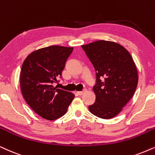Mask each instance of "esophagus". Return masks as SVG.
<instances>
[{
    "label": "esophagus",
    "instance_id": "34e87169",
    "mask_svg": "<svg viewBox=\"0 0 155 155\" xmlns=\"http://www.w3.org/2000/svg\"><path fill=\"white\" fill-rule=\"evenodd\" d=\"M85 91H86V89H84L83 91H77V92H76V93H77V94H78V95H80V96H81V95L83 94H84V92H85Z\"/></svg>",
    "mask_w": 155,
    "mask_h": 155
}]
</instances>
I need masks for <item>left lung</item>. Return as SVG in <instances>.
Segmentation results:
<instances>
[{
  "mask_svg": "<svg viewBox=\"0 0 155 155\" xmlns=\"http://www.w3.org/2000/svg\"><path fill=\"white\" fill-rule=\"evenodd\" d=\"M81 47L96 71V100L89 106L90 112L101 119L113 118L130 100L137 86L133 58L114 42L97 41Z\"/></svg>",
  "mask_w": 155,
  "mask_h": 155,
  "instance_id": "left-lung-1",
  "label": "left lung"
}]
</instances>
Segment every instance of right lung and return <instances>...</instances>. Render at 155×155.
<instances>
[{
	"label": "right lung",
	"mask_w": 155,
	"mask_h": 155,
	"mask_svg": "<svg viewBox=\"0 0 155 155\" xmlns=\"http://www.w3.org/2000/svg\"><path fill=\"white\" fill-rule=\"evenodd\" d=\"M73 47L51 46L35 51L23 63L20 82L23 97L39 116L55 120L63 116L74 95L54 87L61 79V73Z\"/></svg>",
	"instance_id": "obj_1"
}]
</instances>
